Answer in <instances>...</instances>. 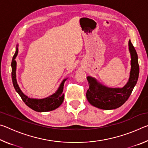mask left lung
Here are the masks:
<instances>
[{
	"label": "left lung",
	"mask_w": 148,
	"mask_h": 148,
	"mask_svg": "<svg viewBox=\"0 0 148 148\" xmlns=\"http://www.w3.org/2000/svg\"><path fill=\"white\" fill-rule=\"evenodd\" d=\"M131 56V70L128 82L122 88H110L99 83L93 77H87L89 85L86 92L87 101L92 106L102 110L116 109L122 106L127 99L136 84L139 76L138 55L132 44L129 42Z\"/></svg>",
	"instance_id": "left-lung-1"
}]
</instances>
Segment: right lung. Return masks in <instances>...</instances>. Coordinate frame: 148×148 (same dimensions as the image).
Returning a JSON list of instances; mask_svg holds the SVG:
<instances>
[{
	"label": "right lung",
	"mask_w": 148,
	"mask_h": 148,
	"mask_svg": "<svg viewBox=\"0 0 148 148\" xmlns=\"http://www.w3.org/2000/svg\"><path fill=\"white\" fill-rule=\"evenodd\" d=\"M18 53V48H16V53L12 58V79L13 85L17 93L21 97V99L25 102L27 106L31 108L34 111L38 112H49L55 109L59 108L62 103L64 100V94L63 93V87L64 82L66 81V79H64L62 83L60 85L59 89L57 91L51 96H49L47 98L43 99H30L28 97H27L25 95L23 94V92L20 89L18 84L17 83L16 80V61L15 59Z\"/></svg>",
	"instance_id": "add662e5"
}]
</instances>
